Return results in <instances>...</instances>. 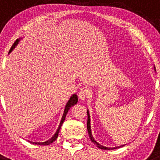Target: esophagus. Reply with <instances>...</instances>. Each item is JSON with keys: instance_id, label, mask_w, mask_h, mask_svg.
<instances>
[{"instance_id": "34e87169", "label": "esophagus", "mask_w": 160, "mask_h": 160, "mask_svg": "<svg viewBox=\"0 0 160 160\" xmlns=\"http://www.w3.org/2000/svg\"><path fill=\"white\" fill-rule=\"evenodd\" d=\"M88 94H89L88 89L86 88V87H83V88H82L81 90H80V91H79L78 98H80V99L84 100L85 98L88 96Z\"/></svg>"}]
</instances>
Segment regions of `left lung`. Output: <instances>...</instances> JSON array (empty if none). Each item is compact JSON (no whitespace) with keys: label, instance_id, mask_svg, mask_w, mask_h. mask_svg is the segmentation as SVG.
Wrapping results in <instances>:
<instances>
[{"label":"left lung","instance_id":"left-lung-1","mask_svg":"<svg viewBox=\"0 0 160 160\" xmlns=\"http://www.w3.org/2000/svg\"><path fill=\"white\" fill-rule=\"evenodd\" d=\"M87 115H88V118H87V131H88V134H89V136H90V140L92 141L93 142H94V144H96L97 145V147L98 148H101V149H103V150H110L111 148H106V147H103L102 146V145H100L99 143H98L97 142H96L95 140L94 139V138H93L92 135H91V131H90V114H89V112L87 111ZM124 145H122V146H120V147H116V148H111V149H117V148H121V147H123Z\"/></svg>","mask_w":160,"mask_h":160}]
</instances>
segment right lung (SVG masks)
I'll use <instances>...</instances> for the list:
<instances>
[{
  "label": "right lung",
  "mask_w": 160,
  "mask_h": 160,
  "mask_svg": "<svg viewBox=\"0 0 160 160\" xmlns=\"http://www.w3.org/2000/svg\"><path fill=\"white\" fill-rule=\"evenodd\" d=\"M18 42H19V39H17L16 42H14L13 45H12V47H11L10 50H9V53H10V52L12 50V49H13V48L17 46V44L18 43ZM77 102H78V96L76 95V94H73V95L72 96L71 98H70V100L68 101L67 104H66V108H65V111H64V114H63V116H62V120H61V122H60V124H59V127H58V128L57 131H56V133H55V134H54V135H53V136L52 137V138H50V139H49V140H48V141H46V142H30L31 143L37 144V145H49V144L52 143V142H53V141L56 140V139H57V138H58V135L59 131H60V129H61V127H62V125L63 122H64L65 118H66V114H67V113H68V111L70 110V107H73V105H75V104Z\"/></svg>",
  "instance_id": "1"
}]
</instances>
